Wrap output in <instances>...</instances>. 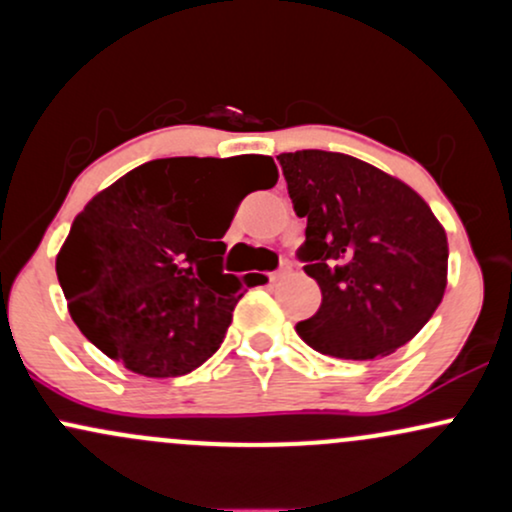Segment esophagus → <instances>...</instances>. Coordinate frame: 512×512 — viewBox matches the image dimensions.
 <instances>
[{"mask_svg": "<svg viewBox=\"0 0 512 512\" xmlns=\"http://www.w3.org/2000/svg\"><path fill=\"white\" fill-rule=\"evenodd\" d=\"M286 274H291V262H289V260L281 262V264H279V269H276V272L269 274V279L276 281V279H281V276H286Z\"/></svg>", "mask_w": 512, "mask_h": 512, "instance_id": "obj_1", "label": "esophagus"}]
</instances>
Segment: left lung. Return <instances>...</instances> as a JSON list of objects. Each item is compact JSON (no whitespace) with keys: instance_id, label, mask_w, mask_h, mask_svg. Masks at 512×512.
<instances>
[{"instance_id":"obj_1","label":"left lung","mask_w":512,"mask_h":512,"mask_svg":"<svg viewBox=\"0 0 512 512\" xmlns=\"http://www.w3.org/2000/svg\"><path fill=\"white\" fill-rule=\"evenodd\" d=\"M305 226L298 260L322 291L296 332L327 356L370 361L419 334L443 301L448 238L428 204L366 161L305 149L276 156Z\"/></svg>"}]
</instances>
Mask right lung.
<instances>
[{"label":"right lung","instance_id":"obj_1","mask_svg":"<svg viewBox=\"0 0 512 512\" xmlns=\"http://www.w3.org/2000/svg\"><path fill=\"white\" fill-rule=\"evenodd\" d=\"M216 158H156L98 192L57 255L69 315L105 356L146 378H178L216 354L248 279L223 274L226 236L243 197ZM272 187L269 156H238Z\"/></svg>","mask_w":512,"mask_h":512}]
</instances>
